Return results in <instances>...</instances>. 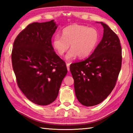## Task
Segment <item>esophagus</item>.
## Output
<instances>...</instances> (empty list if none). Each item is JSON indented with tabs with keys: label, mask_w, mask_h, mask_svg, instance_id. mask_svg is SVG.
Returning <instances> with one entry per match:
<instances>
[{
	"label": "esophagus",
	"mask_w": 133,
	"mask_h": 133,
	"mask_svg": "<svg viewBox=\"0 0 133 133\" xmlns=\"http://www.w3.org/2000/svg\"><path fill=\"white\" fill-rule=\"evenodd\" d=\"M66 66H67V70L69 71H70V63H66Z\"/></svg>",
	"instance_id": "34e87169"
}]
</instances>
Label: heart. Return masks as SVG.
Returning <instances> with one entry per match:
<instances>
[{
	"label": "heart",
	"mask_w": 133,
	"mask_h": 133,
	"mask_svg": "<svg viewBox=\"0 0 133 133\" xmlns=\"http://www.w3.org/2000/svg\"><path fill=\"white\" fill-rule=\"evenodd\" d=\"M100 40V33L97 29L80 24H71L62 30V36L56 35L53 40V47L56 52L63 56L71 50L66 57L67 60L88 57L93 53Z\"/></svg>",
	"instance_id": "heart-1"
}]
</instances>
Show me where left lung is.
<instances>
[{
	"label": "left lung",
	"mask_w": 133,
	"mask_h": 133,
	"mask_svg": "<svg viewBox=\"0 0 133 133\" xmlns=\"http://www.w3.org/2000/svg\"><path fill=\"white\" fill-rule=\"evenodd\" d=\"M102 40L86 59L72 63L70 70L74 79L76 97L81 104H100L115 87L122 62L119 38L106 24Z\"/></svg>",
	"instance_id": "8db88e82"
}]
</instances>
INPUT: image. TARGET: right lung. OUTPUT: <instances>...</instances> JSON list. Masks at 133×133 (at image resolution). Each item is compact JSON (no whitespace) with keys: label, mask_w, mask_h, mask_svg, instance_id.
I'll return each mask as SVG.
<instances>
[{"label":"right lung","mask_w":133,"mask_h":133,"mask_svg":"<svg viewBox=\"0 0 133 133\" xmlns=\"http://www.w3.org/2000/svg\"><path fill=\"white\" fill-rule=\"evenodd\" d=\"M57 28L54 20L34 22L13 43L12 62L18 87L27 98L37 105H46L56 100L67 73L66 63L51 44Z\"/></svg>","instance_id":"add662e5"}]
</instances>
